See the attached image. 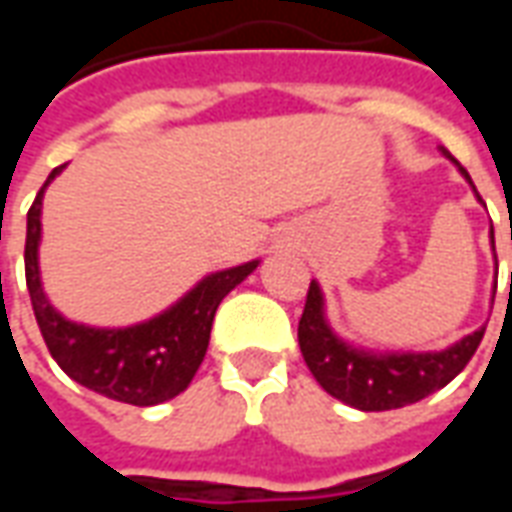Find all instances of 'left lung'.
Instances as JSON below:
<instances>
[{
  "instance_id": "8db88e82",
  "label": "left lung",
  "mask_w": 512,
  "mask_h": 512,
  "mask_svg": "<svg viewBox=\"0 0 512 512\" xmlns=\"http://www.w3.org/2000/svg\"><path fill=\"white\" fill-rule=\"evenodd\" d=\"M458 169H461L463 178L472 183L469 172L461 164H458ZM491 241H494V227H491ZM483 334L485 329H477V332L466 334L461 343L450 345L444 351H425V354L359 351L354 345L343 343L329 329V323L323 318V296L318 282H310L307 304H304L299 321L301 354H304V362L310 367L315 381L329 395L343 400L348 406L359 408V411L403 408L408 403H417L422 397H428L430 392H436L441 386H447L463 367L469 365Z\"/></svg>"
}]
</instances>
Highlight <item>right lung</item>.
<instances>
[{"instance_id": "obj_1", "label": "right lung", "mask_w": 512, "mask_h": 512, "mask_svg": "<svg viewBox=\"0 0 512 512\" xmlns=\"http://www.w3.org/2000/svg\"><path fill=\"white\" fill-rule=\"evenodd\" d=\"M65 164L51 169L46 183L27 213V246H24V271L35 310V321L46 340L54 362L87 389L131 406H156L180 395L200 370L216 307L230 290L244 282L257 268V260L244 266L216 271L205 277L194 290L156 315L153 321L136 323L128 329H93L71 323L54 310L43 293L38 271L40 244V205L43 191L57 178Z\"/></svg>"}]
</instances>
